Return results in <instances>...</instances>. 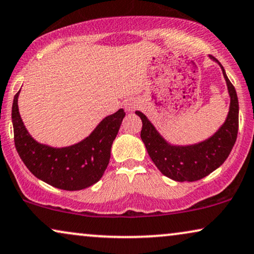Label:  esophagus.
<instances>
[{"label": "esophagus", "mask_w": 254, "mask_h": 254, "mask_svg": "<svg viewBox=\"0 0 254 254\" xmlns=\"http://www.w3.org/2000/svg\"><path fill=\"white\" fill-rule=\"evenodd\" d=\"M125 108H126L127 112H133L137 108V103L133 99H129V100H127L126 103H125Z\"/></svg>", "instance_id": "34e87169"}]
</instances>
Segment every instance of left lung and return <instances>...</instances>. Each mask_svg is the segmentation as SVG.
Listing matches in <instances>:
<instances>
[{"mask_svg": "<svg viewBox=\"0 0 254 254\" xmlns=\"http://www.w3.org/2000/svg\"><path fill=\"white\" fill-rule=\"evenodd\" d=\"M224 78L228 84L231 103L225 123L211 137L192 146H171L141 112L136 113L142 120L141 139L147 148L151 161L164 176L177 182H193L211 174L228 159L237 140L239 126V105L235 86L229 80L222 64Z\"/></svg>", "mask_w": 254, "mask_h": 254, "instance_id": "left-lung-1", "label": "left lung"}]
</instances>
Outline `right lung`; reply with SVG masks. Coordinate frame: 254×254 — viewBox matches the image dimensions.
<instances>
[{
  "label": "right lung",
  "instance_id": "right-lung-1",
  "mask_svg": "<svg viewBox=\"0 0 254 254\" xmlns=\"http://www.w3.org/2000/svg\"><path fill=\"white\" fill-rule=\"evenodd\" d=\"M18 94L19 91L14 97L11 119L16 150L26 168L43 182L68 191L97 183L108 166L112 143L126 115L123 108L105 118L79 143L54 148L38 143L28 133L18 112Z\"/></svg>",
  "mask_w": 254,
  "mask_h": 254
}]
</instances>
